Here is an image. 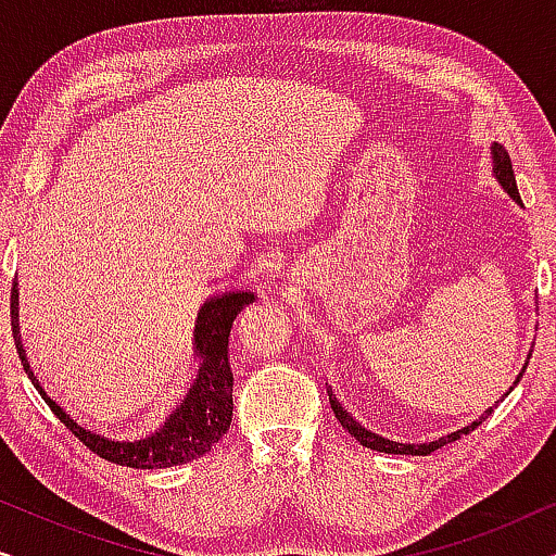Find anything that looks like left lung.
<instances>
[{
	"label": "left lung",
	"instance_id": "1",
	"mask_svg": "<svg viewBox=\"0 0 556 556\" xmlns=\"http://www.w3.org/2000/svg\"><path fill=\"white\" fill-rule=\"evenodd\" d=\"M491 159H493V177L498 179V185L504 187L506 192L511 194L516 202H521V197H519V189H516V177H514V166H511V159H508V151H506L504 147H501V143H493V147H491ZM527 364H529V362H527ZM523 369H527V367H523ZM523 369H521V375H523ZM521 375L516 377V382H519ZM516 382H514V384H516ZM506 394H508V392H506ZM329 402H331V409H333V415H337V420L341 422V428L349 430V435L359 440V443H362L364 447H371V451H379V453H397V455H430V453H435L438 447H443V445H447V443H453V440H458V438H463V435H468L470 430H476L478 425H481V422L485 420V415H491V413H493V407H491V409H485V415H483V417H478L476 422H470L468 428H460V430H455V432H451V435H445V438H438V440H432V443L407 445V443H392V440H387V438H379V435H375V432H371V430H364L362 425L356 422L354 417L349 415L346 409L339 405L337 397H333L331 392H329Z\"/></svg>",
	"mask_w": 556,
	"mask_h": 556
}]
</instances>
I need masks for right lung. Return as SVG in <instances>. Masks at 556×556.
<instances>
[{"mask_svg":"<svg viewBox=\"0 0 556 556\" xmlns=\"http://www.w3.org/2000/svg\"><path fill=\"white\" fill-rule=\"evenodd\" d=\"M255 301V293L250 291H230L223 295H212L204 301L194 324V354L200 359V371L189 387L187 397L179 402L177 409L166 417L164 425H159L156 432L143 438H111L103 435L88 425L75 420L67 409L60 405L50 394L42 379L37 377L33 364L27 359L25 344L20 333V291L17 280L12 283L10 314H12V337L17 344V354L25 367L27 377L33 379L35 390L42 394L48 407L58 415L60 422L90 447L101 458L118 463L128 468H172L181 463H192L212 451V445L230 430L232 422V369L227 362V341L235 316L240 314L248 303Z\"/></svg>","mask_w":556,"mask_h":556,"instance_id":"add662e5","label":"right lung"}]
</instances>
